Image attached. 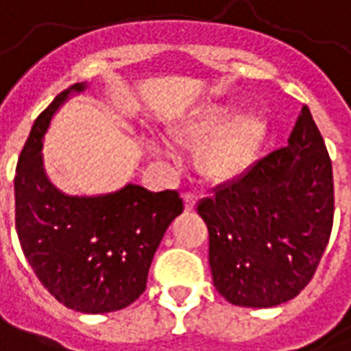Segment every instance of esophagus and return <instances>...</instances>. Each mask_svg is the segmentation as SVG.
<instances>
[{
    "mask_svg": "<svg viewBox=\"0 0 351 351\" xmlns=\"http://www.w3.org/2000/svg\"><path fill=\"white\" fill-rule=\"evenodd\" d=\"M195 204H197V197L193 195V193H186V195H184V206H186L188 212H191V210L195 208Z\"/></svg>",
    "mask_w": 351,
    "mask_h": 351,
    "instance_id": "obj_1",
    "label": "esophagus"
}]
</instances>
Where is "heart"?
<instances>
[{
	"mask_svg": "<svg viewBox=\"0 0 351 351\" xmlns=\"http://www.w3.org/2000/svg\"><path fill=\"white\" fill-rule=\"evenodd\" d=\"M171 134L184 147H197V162L208 178L230 180L255 163L266 123L256 113H234L232 104L210 102L184 117Z\"/></svg>",
	"mask_w": 351,
	"mask_h": 351,
	"instance_id": "heart-1",
	"label": "heart"
}]
</instances>
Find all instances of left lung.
Returning a JSON list of instances; mask_svg holds the SVG:
<instances>
[{
  "label": "left lung",
  "mask_w": 351,
  "mask_h": 351,
  "mask_svg": "<svg viewBox=\"0 0 351 351\" xmlns=\"http://www.w3.org/2000/svg\"><path fill=\"white\" fill-rule=\"evenodd\" d=\"M214 287L232 305L266 308L307 287L333 227V169L301 108L288 145L199 202Z\"/></svg>",
  "instance_id": "obj_1"
}]
</instances>
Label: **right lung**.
Listing matches in <instances>:
<instances>
[{
	"instance_id": "obj_1",
	"label": "right lung",
	"mask_w": 351,
	"mask_h": 351,
	"mask_svg": "<svg viewBox=\"0 0 351 351\" xmlns=\"http://www.w3.org/2000/svg\"><path fill=\"white\" fill-rule=\"evenodd\" d=\"M74 83L37 117L14 176L16 232L38 281L64 307L102 314L128 307L147 288L150 262L165 230L182 214L175 189L160 193L126 184L115 193L66 195L43 162L44 134Z\"/></svg>"
}]
</instances>
